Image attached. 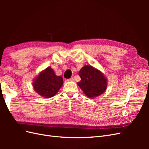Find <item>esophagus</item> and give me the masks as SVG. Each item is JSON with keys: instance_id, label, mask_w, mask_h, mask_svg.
Listing matches in <instances>:
<instances>
[{"instance_id": "obj_1", "label": "esophagus", "mask_w": 149, "mask_h": 149, "mask_svg": "<svg viewBox=\"0 0 149 149\" xmlns=\"http://www.w3.org/2000/svg\"><path fill=\"white\" fill-rule=\"evenodd\" d=\"M68 81H74V78H71L68 79Z\"/></svg>"}]
</instances>
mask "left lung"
<instances>
[{
    "label": "left lung",
    "instance_id": "left-lung-1",
    "mask_svg": "<svg viewBox=\"0 0 149 149\" xmlns=\"http://www.w3.org/2000/svg\"><path fill=\"white\" fill-rule=\"evenodd\" d=\"M78 74L81 78L78 86L88 97L94 98L106 91L107 79L101 71L91 65H85Z\"/></svg>",
    "mask_w": 149,
    "mask_h": 149
}]
</instances>
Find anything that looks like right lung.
<instances>
[{
	"label": "right lung",
	"mask_w": 149,
	"mask_h": 149,
	"mask_svg": "<svg viewBox=\"0 0 149 149\" xmlns=\"http://www.w3.org/2000/svg\"><path fill=\"white\" fill-rule=\"evenodd\" d=\"M63 84V79L56 76L50 66L42 71L33 81V88L39 95L45 98L54 96Z\"/></svg>",
	"instance_id": "obj_1"
}]
</instances>
